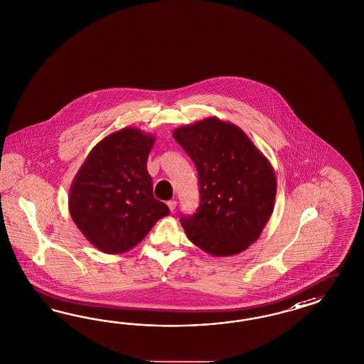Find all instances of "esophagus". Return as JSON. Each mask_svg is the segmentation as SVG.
<instances>
[{"instance_id":"esophagus-1","label":"esophagus","mask_w":364,"mask_h":364,"mask_svg":"<svg viewBox=\"0 0 364 364\" xmlns=\"http://www.w3.org/2000/svg\"><path fill=\"white\" fill-rule=\"evenodd\" d=\"M167 206L170 208V211L173 213V211L176 210V208H177V202H176V200H168V202H167Z\"/></svg>"}]
</instances>
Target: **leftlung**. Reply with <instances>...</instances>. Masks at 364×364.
<instances>
[{
  "label": "left lung",
  "mask_w": 364,
  "mask_h": 364,
  "mask_svg": "<svg viewBox=\"0 0 364 364\" xmlns=\"http://www.w3.org/2000/svg\"><path fill=\"white\" fill-rule=\"evenodd\" d=\"M173 136L198 171L199 208L181 217L187 238L213 257L245 251L274 210L277 178L269 159L242 129L217 117L181 126Z\"/></svg>",
  "instance_id": "left-lung-1"
}]
</instances>
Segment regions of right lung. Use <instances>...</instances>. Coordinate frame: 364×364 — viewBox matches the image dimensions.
<instances>
[{
	"label": "right lung",
	"mask_w": 364,
	"mask_h": 364,
	"mask_svg": "<svg viewBox=\"0 0 364 364\" xmlns=\"http://www.w3.org/2000/svg\"><path fill=\"white\" fill-rule=\"evenodd\" d=\"M154 135L125 127L94 146L75 174L69 211L94 247L122 254L136 246L170 210L153 196L146 162Z\"/></svg>",
	"instance_id": "obj_1"
}]
</instances>
